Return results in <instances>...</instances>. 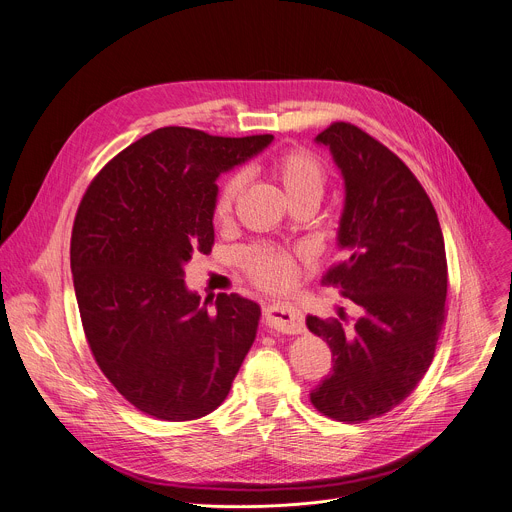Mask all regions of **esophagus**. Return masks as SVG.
Returning <instances> with one entry per match:
<instances>
[{
    "label": "esophagus",
    "mask_w": 512,
    "mask_h": 512,
    "mask_svg": "<svg viewBox=\"0 0 512 512\" xmlns=\"http://www.w3.org/2000/svg\"><path fill=\"white\" fill-rule=\"evenodd\" d=\"M265 324L269 329L277 331V333H286V335H296L304 331V318L302 312L296 310L294 306L288 304H280V302H273L267 304L265 310Z\"/></svg>",
    "instance_id": "1"
}]
</instances>
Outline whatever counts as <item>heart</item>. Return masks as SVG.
Listing matches in <instances>:
<instances>
[{"label": "heart", "mask_w": 512, "mask_h": 512, "mask_svg": "<svg viewBox=\"0 0 512 512\" xmlns=\"http://www.w3.org/2000/svg\"><path fill=\"white\" fill-rule=\"evenodd\" d=\"M273 177L280 181L284 188L286 196L296 202L300 198H314L318 200L322 196L324 183H327V171H324V165L308 151H286L282 155H277L271 165H269ZM245 177L241 173L230 175L218 192L214 214L218 220H226L232 212V206H235L239 194L243 192ZM245 267L253 280L261 286H282L284 282L290 280L294 263L292 257L269 245H257L251 247L243 253Z\"/></svg>", "instance_id": "1"}]
</instances>
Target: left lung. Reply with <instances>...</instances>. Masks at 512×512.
Returning <instances> with one entry per match:
<instances>
[{"instance_id":"8db88e82","label":"left lung","mask_w":512,"mask_h":512,"mask_svg":"<svg viewBox=\"0 0 512 512\" xmlns=\"http://www.w3.org/2000/svg\"><path fill=\"white\" fill-rule=\"evenodd\" d=\"M314 141L345 183L337 245L345 261L324 282L361 306L353 333L306 316L333 369L312 392L316 410L361 423L398 406L423 380L445 322L447 259L437 212L412 171L374 136L335 122Z\"/></svg>"}]
</instances>
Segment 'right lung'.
<instances>
[{
  "label": "right lung",
  "instance_id": "1",
  "mask_svg": "<svg viewBox=\"0 0 512 512\" xmlns=\"http://www.w3.org/2000/svg\"><path fill=\"white\" fill-rule=\"evenodd\" d=\"M271 141L165 126L116 155L79 204L71 271L89 349L114 388L161 421L216 410L255 341L259 304L239 294L200 304L183 265L212 251L218 175Z\"/></svg>",
  "mask_w": 512,
  "mask_h": 512
}]
</instances>
